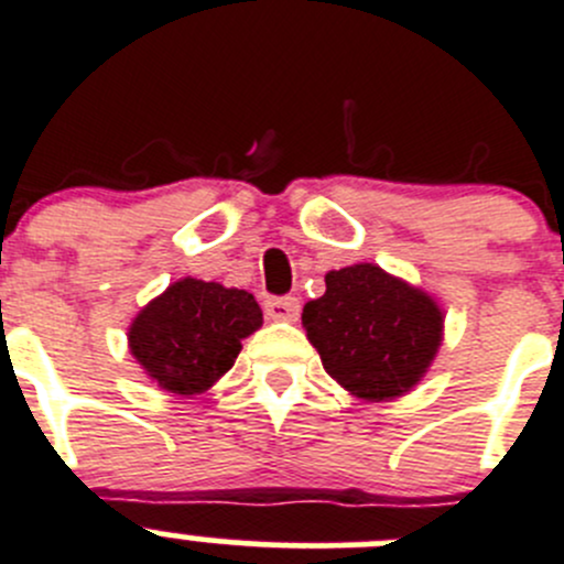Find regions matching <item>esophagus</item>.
I'll return each instance as SVG.
<instances>
[{"mask_svg": "<svg viewBox=\"0 0 564 564\" xmlns=\"http://www.w3.org/2000/svg\"><path fill=\"white\" fill-rule=\"evenodd\" d=\"M299 299H269L265 301V315L271 317V321H295L299 317Z\"/></svg>", "mask_w": 564, "mask_h": 564, "instance_id": "esophagus-1", "label": "esophagus"}]
</instances>
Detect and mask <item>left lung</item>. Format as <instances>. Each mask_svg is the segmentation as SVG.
Segmentation results:
<instances>
[{
    "instance_id": "obj_1",
    "label": "left lung",
    "mask_w": 564,
    "mask_h": 564,
    "mask_svg": "<svg viewBox=\"0 0 564 564\" xmlns=\"http://www.w3.org/2000/svg\"><path fill=\"white\" fill-rule=\"evenodd\" d=\"M301 323L323 370L365 403L411 392L444 339L442 304L376 263L328 271L326 293L306 301Z\"/></svg>"
}]
</instances>
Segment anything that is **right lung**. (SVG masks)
I'll list each match as a JSON object with an SVG mask.
<instances>
[{
	"mask_svg": "<svg viewBox=\"0 0 564 564\" xmlns=\"http://www.w3.org/2000/svg\"><path fill=\"white\" fill-rule=\"evenodd\" d=\"M263 326L252 293L194 276L139 310L128 326V348L164 392L203 394L236 365L241 339Z\"/></svg>",
	"mask_w": 564,
	"mask_h": 564,
	"instance_id": "right-lung-1",
	"label": "right lung"
}]
</instances>
